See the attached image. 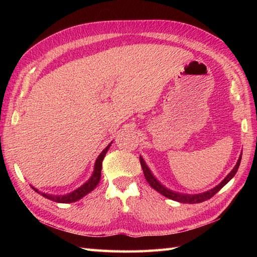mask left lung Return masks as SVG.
<instances>
[{
	"label": "left lung",
	"mask_w": 257,
	"mask_h": 257,
	"mask_svg": "<svg viewBox=\"0 0 257 257\" xmlns=\"http://www.w3.org/2000/svg\"><path fill=\"white\" fill-rule=\"evenodd\" d=\"M241 159H242V154L239 156L238 160L236 162L235 167L232 169V171L227 174L225 177V179L223 180L221 183H219L216 185L215 188H213L209 191H206V192L203 193H199V194H184V193H178V192H173V191L167 189L166 187H163V185L158 181V180L155 178L154 174L151 173L150 169L148 168V166L146 165V162L144 160V158L140 156V163H141V168H143L144 170V174H145V178L147 180V182L150 184L151 188H154L158 192L161 193L162 195L167 196L168 199H171L173 201H177V202H181V203H189V204H194V203H201V202L206 201L211 199L213 195L216 194L219 191L224 187V185L230 181V180L235 176V173L237 172V169L239 167V163H241Z\"/></svg>",
	"instance_id": "8db88e82"
}]
</instances>
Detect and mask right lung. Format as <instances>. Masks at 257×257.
<instances>
[{
    "instance_id": "obj_1",
    "label": "right lung",
    "mask_w": 257,
    "mask_h": 257,
    "mask_svg": "<svg viewBox=\"0 0 257 257\" xmlns=\"http://www.w3.org/2000/svg\"><path fill=\"white\" fill-rule=\"evenodd\" d=\"M112 143L109 144L105 149L102 150L101 154L98 156L97 160L95 162V168H94V172H92L91 177L89 178L88 181L86 183H84L81 187H79L78 189H76L75 191L67 194H64V195H52V194H47V193H42L38 191L37 189H35L34 187H32V189H34L35 192L40 193L41 195L44 196V198L48 199V200H52L54 202H57V203H72V202H76L80 200L81 198H84L86 194H88L90 191L94 190L97 184L99 183L100 181V177H101V166H102V160L103 158H105L107 151L109 149V147L111 146Z\"/></svg>"
}]
</instances>
